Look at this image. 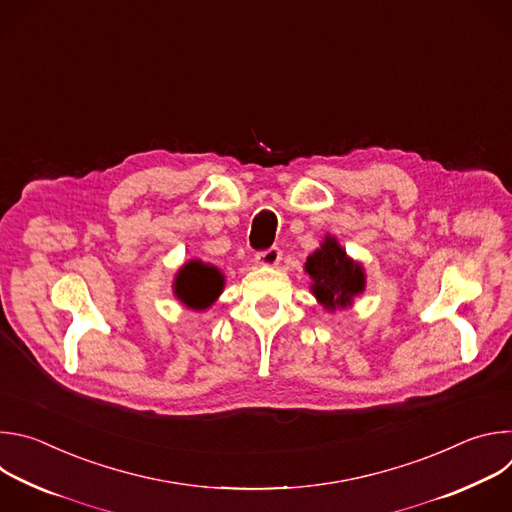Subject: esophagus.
Returning <instances> with one entry per match:
<instances>
[{"label":"esophagus","instance_id":"34e87169","mask_svg":"<svg viewBox=\"0 0 512 512\" xmlns=\"http://www.w3.org/2000/svg\"><path fill=\"white\" fill-rule=\"evenodd\" d=\"M279 261H281V249L279 247H269V249L259 251L255 255V263L263 265V267H275V265H279Z\"/></svg>","mask_w":512,"mask_h":512}]
</instances>
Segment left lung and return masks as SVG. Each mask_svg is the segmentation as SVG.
I'll use <instances>...</instances> for the list:
<instances>
[{"label":"left lung","instance_id":"1","mask_svg":"<svg viewBox=\"0 0 512 512\" xmlns=\"http://www.w3.org/2000/svg\"><path fill=\"white\" fill-rule=\"evenodd\" d=\"M306 271L314 279V294L328 310L350 304V300L364 289L362 267L346 257V251L326 237L324 245L308 257Z\"/></svg>","mask_w":512,"mask_h":512}]
</instances>
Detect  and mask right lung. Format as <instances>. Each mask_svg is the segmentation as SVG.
Returning a JSON list of instances; mask_svg holds the SVG:
<instances>
[{
	"instance_id": "1",
	"label": "right lung",
	"mask_w": 512,
	"mask_h": 512,
	"mask_svg": "<svg viewBox=\"0 0 512 512\" xmlns=\"http://www.w3.org/2000/svg\"><path fill=\"white\" fill-rule=\"evenodd\" d=\"M223 281L225 279L216 267L204 265L200 261H190L176 277V294L186 306L194 310H204L221 294Z\"/></svg>"
}]
</instances>
